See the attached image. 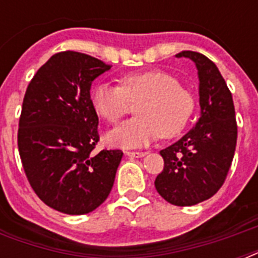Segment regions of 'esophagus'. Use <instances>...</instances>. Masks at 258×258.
I'll return each mask as SVG.
<instances>
[{"mask_svg":"<svg viewBox=\"0 0 258 258\" xmlns=\"http://www.w3.org/2000/svg\"><path fill=\"white\" fill-rule=\"evenodd\" d=\"M125 155L130 158H143L147 155V153H142V151H127Z\"/></svg>","mask_w":258,"mask_h":258,"instance_id":"esophagus-1","label":"esophagus"}]
</instances>
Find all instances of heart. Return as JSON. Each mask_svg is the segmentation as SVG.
I'll use <instances>...</instances> for the list:
<instances>
[{"instance_id":"b5f03b06","label":"heart","mask_w":258,"mask_h":258,"mask_svg":"<svg viewBox=\"0 0 258 258\" xmlns=\"http://www.w3.org/2000/svg\"><path fill=\"white\" fill-rule=\"evenodd\" d=\"M135 113L107 134L109 145L135 149L150 145L159 135L176 137L187 125L194 111V97L165 71H143L121 76L120 87L96 83L89 91L95 112L108 123H116L128 108V101H139Z\"/></svg>"}]
</instances>
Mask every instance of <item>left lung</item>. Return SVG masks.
<instances>
[{"mask_svg":"<svg viewBox=\"0 0 258 258\" xmlns=\"http://www.w3.org/2000/svg\"><path fill=\"white\" fill-rule=\"evenodd\" d=\"M175 57L196 64L200 119L179 141L161 150L165 167L155 188L170 204L192 206L209 200L224 184L236 150V112L232 93L212 60L192 50H182Z\"/></svg>","mask_w":258,"mask_h":258,"instance_id":"8db88e82","label":"left lung"}]
</instances>
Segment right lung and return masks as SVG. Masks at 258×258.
Segmentation results:
<instances>
[{
    "instance_id": "obj_1",
    "label": "right lung",
    "mask_w": 258,
    "mask_h": 258,
    "mask_svg": "<svg viewBox=\"0 0 258 258\" xmlns=\"http://www.w3.org/2000/svg\"><path fill=\"white\" fill-rule=\"evenodd\" d=\"M111 66L80 53L53 54L26 88L18 151L30 186L57 212H93L113 186L120 150L93 154L99 117L89 100L92 82Z\"/></svg>"
}]
</instances>
